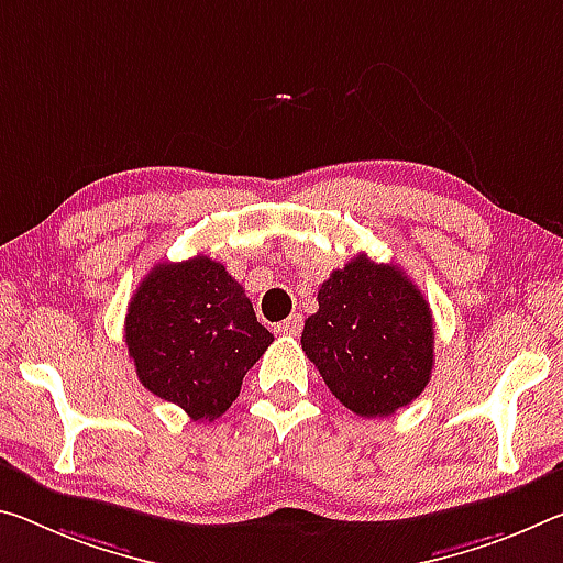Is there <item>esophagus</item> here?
<instances>
[{
	"instance_id": "1",
	"label": "esophagus",
	"mask_w": 563,
	"mask_h": 563,
	"mask_svg": "<svg viewBox=\"0 0 563 563\" xmlns=\"http://www.w3.org/2000/svg\"><path fill=\"white\" fill-rule=\"evenodd\" d=\"M302 330V316L300 313H292L290 318H285L283 323L275 325V333L280 335H298Z\"/></svg>"
}]
</instances>
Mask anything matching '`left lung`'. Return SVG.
<instances>
[{
  "instance_id": "8db88e82",
  "label": "left lung",
  "mask_w": 563,
  "mask_h": 563,
  "mask_svg": "<svg viewBox=\"0 0 563 563\" xmlns=\"http://www.w3.org/2000/svg\"><path fill=\"white\" fill-rule=\"evenodd\" d=\"M302 351L345 408L386 418L423 394L433 371V318L396 265L353 257L318 290Z\"/></svg>"
}]
</instances>
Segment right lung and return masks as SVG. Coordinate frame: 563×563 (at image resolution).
Wrapping results in <instances>:
<instances>
[{
  "mask_svg": "<svg viewBox=\"0 0 563 563\" xmlns=\"http://www.w3.org/2000/svg\"><path fill=\"white\" fill-rule=\"evenodd\" d=\"M124 343L150 394L192 421L233 406L245 373L273 343L243 285L208 255L159 263L145 275L124 318Z\"/></svg>",
  "mask_w": 563,
  "mask_h": 563,
  "instance_id": "obj_1",
  "label": "right lung"
}]
</instances>
